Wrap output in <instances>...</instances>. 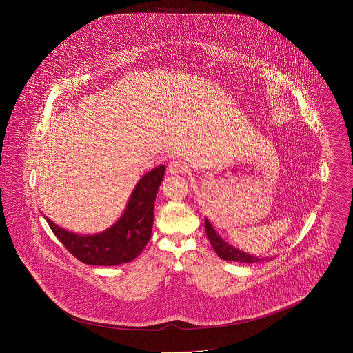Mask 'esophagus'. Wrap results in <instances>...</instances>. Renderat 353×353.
<instances>
[{"mask_svg":"<svg viewBox=\"0 0 353 353\" xmlns=\"http://www.w3.org/2000/svg\"><path fill=\"white\" fill-rule=\"evenodd\" d=\"M168 172L170 174H177V173H184L186 172V165L181 161L173 160L168 164Z\"/></svg>","mask_w":353,"mask_h":353,"instance_id":"1","label":"esophagus"}]
</instances>
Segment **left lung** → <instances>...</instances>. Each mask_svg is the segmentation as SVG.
<instances>
[{"mask_svg":"<svg viewBox=\"0 0 353 353\" xmlns=\"http://www.w3.org/2000/svg\"><path fill=\"white\" fill-rule=\"evenodd\" d=\"M205 232L208 235V239L210 241L212 248L214 249V252H217V255L221 259L233 261V262H243V263H256V262L271 259V258H262V256L259 258L256 255L248 254V252H242L234 246L229 245L223 238H221V235L214 230L210 221L206 217H205Z\"/></svg>","mask_w":353,"mask_h":353,"instance_id":"left-lung-1","label":"left lung"}]
</instances>
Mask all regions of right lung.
<instances>
[{
  "mask_svg": "<svg viewBox=\"0 0 353 353\" xmlns=\"http://www.w3.org/2000/svg\"><path fill=\"white\" fill-rule=\"evenodd\" d=\"M165 165L147 172L134 186L120 219L97 234H77L48 221L52 233L85 265L117 266L134 261L151 239L153 208Z\"/></svg>",
  "mask_w": 353,
  "mask_h": 353,
  "instance_id": "obj_1",
  "label": "right lung"
}]
</instances>
